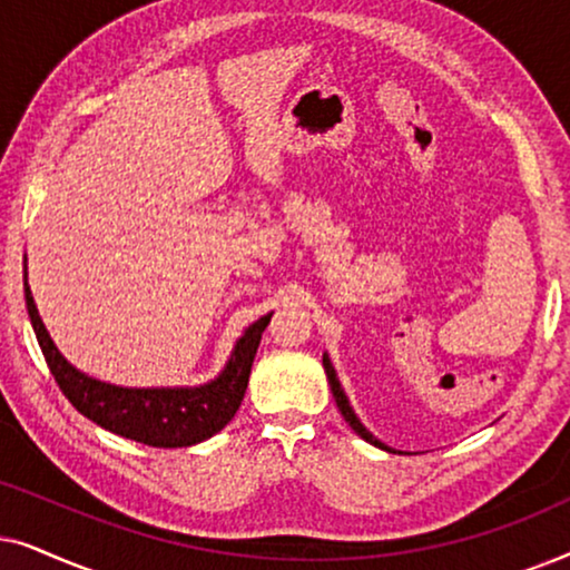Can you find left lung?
<instances>
[{
	"mask_svg": "<svg viewBox=\"0 0 570 570\" xmlns=\"http://www.w3.org/2000/svg\"><path fill=\"white\" fill-rule=\"evenodd\" d=\"M324 371H326V379H330V386H332V396H334V402H337V407H340V412H342V417L347 420V425L353 428V431L361 435L363 441H368V443H373V446L376 449H384V451H389V454H396L394 449H389L386 443H381L376 435H373L368 428H365L363 423H361V417L355 415V410L350 407V400H347V394H345V389H342V384H340V379H337V371H334V365H332V361H330V355L324 353Z\"/></svg>",
	"mask_w": 570,
	"mask_h": 570,
	"instance_id": "left-lung-1",
	"label": "left lung"
}]
</instances>
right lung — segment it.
<instances>
[{
    "instance_id": "obj_1",
    "label": "right lung",
    "mask_w": 570,
    "mask_h": 570,
    "mask_svg": "<svg viewBox=\"0 0 570 570\" xmlns=\"http://www.w3.org/2000/svg\"><path fill=\"white\" fill-rule=\"evenodd\" d=\"M26 303L36 340L43 350L46 363L72 407L92 423L106 428L121 439L147 443L155 449H184L213 439L230 423L244 402L248 373L267 330L272 314L256 318L233 345L225 368L213 381L199 386H116L92 379L75 368L59 347L53 345L49 330L38 316L33 293L28 285L26 267Z\"/></svg>"
}]
</instances>
